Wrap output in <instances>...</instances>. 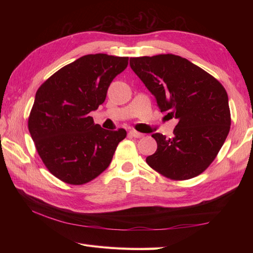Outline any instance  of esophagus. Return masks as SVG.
<instances>
[{
	"label": "esophagus",
	"instance_id": "esophagus-1",
	"mask_svg": "<svg viewBox=\"0 0 253 253\" xmlns=\"http://www.w3.org/2000/svg\"><path fill=\"white\" fill-rule=\"evenodd\" d=\"M129 135L131 137H133V138H141V137H143V133H140V132H138L136 130H130L129 131Z\"/></svg>",
	"mask_w": 253,
	"mask_h": 253
}]
</instances>
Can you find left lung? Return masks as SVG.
Returning <instances> with one entry per match:
<instances>
[{"instance_id": "obj_1", "label": "left lung", "mask_w": 253, "mask_h": 253, "mask_svg": "<svg viewBox=\"0 0 253 253\" xmlns=\"http://www.w3.org/2000/svg\"><path fill=\"white\" fill-rule=\"evenodd\" d=\"M129 64L154 95L161 112L178 120L173 138L153 133L158 149L147 163L170 179L200 175L216 158L229 132L226 90L206 71L178 55L130 57Z\"/></svg>"}]
</instances>
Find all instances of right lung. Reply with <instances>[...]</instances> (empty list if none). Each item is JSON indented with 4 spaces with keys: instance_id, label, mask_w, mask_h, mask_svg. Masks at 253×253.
I'll list each match as a JSON object with an SVG mask.
<instances>
[{
    "instance_id": "obj_1",
    "label": "right lung",
    "mask_w": 253,
    "mask_h": 253,
    "mask_svg": "<svg viewBox=\"0 0 253 253\" xmlns=\"http://www.w3.org/2000/svg\"><path fill=\"white\" fill-rule=\"evenodd\" d=\"M128 57L89 54L64 66L36 93L28 128L42 162L64 182L83 185L111 163L126 130H106L89 113L105 101Z\"/></svg>"
}]
</instances>
